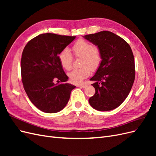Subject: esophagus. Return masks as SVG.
<instances>
[{
  "label": "esophagus",
  "mask_w": 156,
  "mask_h": 156,
  "mask_svg": "<svg viewBox=\"0 0 156 156\" xmlns=\"http://www.w3.org/2000/svg\"><path fill=\"white\" fill-rule=\"evenodd\" d=\"M77 87H82V88H86L87 87V84L85 83H83V84H79L77 85Z\"/></svg>",
  "instance_id": "esophagus-1"
}]
</instances>
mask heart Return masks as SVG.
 I'll use <instances>...</instances> for the list:
<instances>
[{"instance_id":"obj_1","label":"heart","mask_w":156,"mask_h":156,"mask_svg":"<svg viewBox=\"0 0 156 156\" xmlns=\"http://www.w3.org/2000/svg\"><path fill=\"white\" fill-rule=\"evenodd\" d=\"M72 49L77 57H81L80 64L82 66L74 69L68 73L70 81L73 83H81L88 77L92 71L98 69L102 61V53L100 48L96 45H91L83 39L78 40L73 45ZM60 65L66 70L72 67L73 56L68 49H64L58 54Z\"/></svg>"}]
</instances>
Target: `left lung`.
<instances>
[{
  "instance_id": "1",
  "label": "left lung",
  "mask_w": 156,
  "mask_h": 156,
  "mask_svg": "<svg viewBox=\"0 0 156 156\" xmlns=\"http://www.w3.org/2000/svg\"><path fill=\"white\" fill-rule=\"evenodd\" d=\"M100 48L102 61L95 75L90 79L95 94L90 105L100 111H111L120 106L133 86L135 60L129 45L121 37L109 31L84 36Z\"/></svg>"
}]
</instances>
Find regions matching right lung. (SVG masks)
<instances>
[{
    "mask_svg": "<svg viewBox=\"0 0 156 156\" xmlns=\"http://www.w3.org/2000/svg\"><path fill=\"white\" fill-rule=\"evenodd\" d=\"M75 38V36L52 33L41 34L28 42L23 51L21 72L23 87L31 102L44 112L62 110L75 88L66 83L68 77L58 59L60 52Z\"/></svg>",
    "mask_w": 156,
    "mask_h": 156,
    "instance_id": "1",
    "label": "right lung"
}]
</instances>
